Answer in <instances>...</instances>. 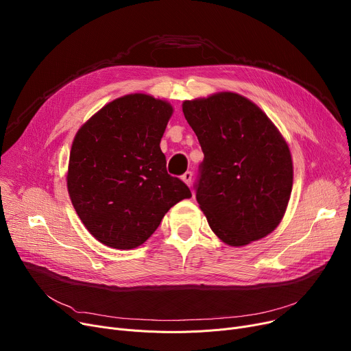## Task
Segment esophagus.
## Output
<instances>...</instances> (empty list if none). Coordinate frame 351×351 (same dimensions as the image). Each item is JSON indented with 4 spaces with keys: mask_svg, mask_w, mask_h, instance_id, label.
I'll use <instances>...</instances> for the list:
<instances>
[{
    "mask_svg": "<svg viewBox=\"0 0 351 351\" xmlns=\"http://www.w3.org/2000/svg\"><path fill=\"white\" fill-rule=\"evenodd\" d=\"M192 178H193V173L191 172V171H188V172H185L182 175V180L186 183L188 186H191V183H192Z\"/></svg>",
    "mask_w": 351,
    "mask_h": 351,
    "instance_id": "1",
    "label": "esophagus"
}]
</instances>
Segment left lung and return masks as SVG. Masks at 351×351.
Wrapping results in <instances>:
<instances>
[{"mask_svg":"<svg viewBox=\"0 0 351 351\" xmlns=\"http://www.w3.org/2000/svg\"><path fill=\"white\" fill-rule=\"evenodd\" d=\"M182 109L205 155L195 191L210 229L230 246L271 233L293 186L290 149L278 128L234 92L185 101Z\"/></svg>","mask_w":351,"mask_h":351,"instance_id":"left-lung-1","label":"left lung"}]
</instances>
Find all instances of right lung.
<instances>
[{"mask_svg": "<svg viewBox=\"0 0 351 351\" xmlns=\"http://www.w3.org/2000/svg\"><path fill=\"white\" fill-rule=\"evenodd\" d=\"M171 104L131 94L105 105L73 138L68 193L82 223L105 246L145 243L189 188L166 171L160 139Z\"/></svg>", "mask_w": 351, "mask_h": 351, "instance_id": "right-lung-1", "label": "right lung"}]
</instances>
